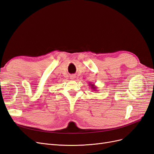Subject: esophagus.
I'll use <instances>...</instances> for the list:
<instances>
[{
    "mask_svg": "<svg viewBox=\"0 0 154 154\" xmlns=\"http://www.w3.org/2000/svg\"><path fill=\"white\" fill-rule=\"evenodd\" d=\"M75 78H76V76H71V78L72 79V80H73V79H74Z\"/></svg>",
    "mask_w": 154,
    "mask_h": 154,
    "instance_id": "1",
    "label": "esophagus"
}]
</instances>
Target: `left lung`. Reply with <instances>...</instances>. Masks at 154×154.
<instances>
[{"mask_svg":"<svg viewBox=\"0 0 154 154\" xmlns=\"http://www.w3.org/2000/svg\"><path fill=\"white\" fill-rule=\"evenodd\" d=\"M89 87H91V89H92V90H94V91H97V87H96V86L94 85V83H89Z\"/></svg>","mask_w":154,"mask_h":154,"instance_id":"1","label":"left lung"}]
</instances>
